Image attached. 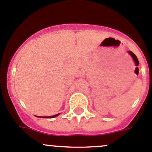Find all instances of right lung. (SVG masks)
Masks as SVG:
<instances>
[{
	"label": "right lung",
	"instance_id": "right-lung-1",
	"mask_svg": "<svg viewBox=\"0 0 152 152\" xmlns=\"http://www.w3.org/2000/svg\"><path fill=\"white\" fill-rule=\"evenodd\" d=\"M57 115H59V114H56V115H53V116H50V117H42V118H55V117H56V116Z\"/></svg>",
	"mask_w": 152,
	"mask_h": 152
}]
</instances>
